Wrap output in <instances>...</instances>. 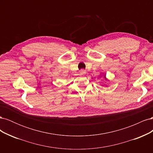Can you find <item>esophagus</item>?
Wrapping results in <instances>:
<instances>
[{"label": "esophagus", "mask_w": 153, "mask_h": 153, "mask_svg": "<svg viewBox=\"0 0 153 153\" xmlns=\"http://www.w3.org/2000/svg\"><path fill=\"white\" fill-rule=\"evenodd\" d=\"M80 75H84V74L85 73V71L84 70V69H81L80 71Z\"/></svg>", "instance_id": "34e87169"}]
</instances>
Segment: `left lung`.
Masks as SVG:
<instances>
[{"mask_svg":"<svg viewBox=\"0 0 153 153\" xmlns=\"http://www.w3.org/2000/svg\"><path fill=\"white\" fill-rule=\"evenodd\" d=\"M104 77H105V76H104Z\"/></svg>","mask_w":153,"mask_h":153,"instance_id":"obj_1","label":"left lung"}]
</instances>
